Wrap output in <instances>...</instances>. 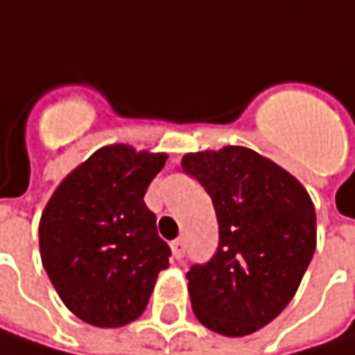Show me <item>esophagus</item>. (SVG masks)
I'll return each mask as SVG.
<instances>
[{
    "label": "esophagus",
    "mask_w": 355,
    "mask_h": 355,
    "mask_svg": "<svg viewBox=\"0 0 355 355\" xmlns=\"http://www.w3.org/2000/svg\"><path fill=\"white\" fill-rule=\"evenodd\" d=\"M171 250H173V256L180 260L182 258V252H184V242L182 240H175V242L171 243Z\"/></svg>",
    "instance_id": "obj_1"
}]
</instances>
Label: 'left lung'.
<instances>
[{
    "instance_id": "1",
    "label": "left lung",
    "mask_w": 355,
    "mask_h": 355,
    "mask_svg": "<svg viewBox=\"0 0 355 355\" xmlns=\"http://www.w3.org/2000/svg\"><path fill=\"white\" fill-rule=\"evenodd\" d=\"M184 173L209 193L219 245L187 272L195 317L215 334L250 336L295 297L317 245V215L306 189L270 158L223 146L184 154Z\"/></svg>"
}]
</instances>
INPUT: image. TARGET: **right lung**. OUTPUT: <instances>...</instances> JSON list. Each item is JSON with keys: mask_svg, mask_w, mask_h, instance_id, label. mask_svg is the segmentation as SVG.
Returning <instances> with one entry per match:
<instances>
[{"mask_svg": "<svg viewBox=\"0 0 355 355\" xmlns=\"http://www.w3.org/2000/svg\"><path fill=\"white\" fill-rule=\"evenodd\" d=\"M164 152L110 144L60 180L42 211L40 258L60 301L95 327H123L150 301L171 248L146 207Z\"/></svg>", "mask_w": 355, "mask_h": 355, "instance_id": "obj_1", "label": "right lung"}]
</instances>
